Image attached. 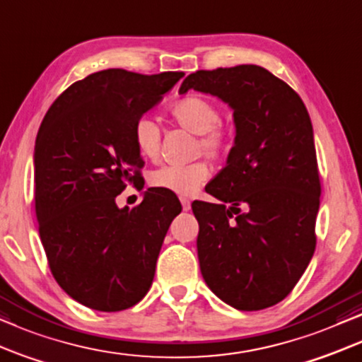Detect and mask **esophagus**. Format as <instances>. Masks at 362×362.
Masks as SVG:
<instances>
[{"mask_svg":"<svg viewBox=\"0 0 362 362\" xmlns=\"http://www.w3.org/2000/svg\"><path fill=\"white\" fill-rule=\"evenodd\" d=\"M180 204H182V209H184L185 211L190 210V204H192V202H190L189 199H187V197H180Z\"/></svg>","mask_w":362,"mask_h":362,"instance_id":"obj_1","label":"esophagus"}]
</instances>
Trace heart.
I'll list each match as a JSON object with an SVG mask.
<instances>
[{
	"instance_id": "heart-1",
	"label": "heart",
	"mask_w": 362,
	"mask_h": 362,
	"mask_svg": "<svg viewBox=\"0 0 362 362\" xmlns=\"http://www.w3.org/2000/svg\"><path fill=\"white\" fill-rule=\"evenodd\" d=\"M175 122L195 136H199L197 151L210 157H221L230 146V132L218 124L220 110L211 100L202 95H189L172 107ZM134 142L139 153L146 158H156L160 152V129L152 117L137 119L134 125ZM210 175V168L204 160L187 165H162L151 172L148 184L156 189L168 190L178 195H189L199 189Z\"/></svg>"
}]
</instances>
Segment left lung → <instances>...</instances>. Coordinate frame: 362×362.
I'll list each match as a JSON object with an SVG mask.
<instances>
[{"mask_svg": "<svg viewBox=\"0 0 362 362\" xmlns=\"http://www.w3.org/2000/svg\"><path fill=\"white\" fill-rule=\"evenodd\" d=\"M190 89L228 104L235 124L226 165L205 187L220 204H192L202 276L235 310H264L290 295L315 253L321 185L310 114L262 66L197 71L178 93Z\"/></svg>", "mask_w": 362, "mask_h": 362, "instance_id": "8db88e82", "label": "left lung"}]
</instances>
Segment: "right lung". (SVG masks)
Segmentation results:
<instances>
[{
	"label": "right lung",
	"mask_w": 362,
	"mask_h": 362,
	"mask_svg": "<svg viewBox=\"0 0 362 362\" xmlns=\"http://www.w3.org/2000/svg\"><path fill=\"white\" fill-rule=\"evenodd\" d=\"M184 72H94L47 110L35 146V202L52 276L81 305L122 311L147 295L172 220L175 195L146 190L141 205L115 197L141 178L134 125Z\"/></svg>",
	"instance_id": "right-lung-1"
}]
</instances>
